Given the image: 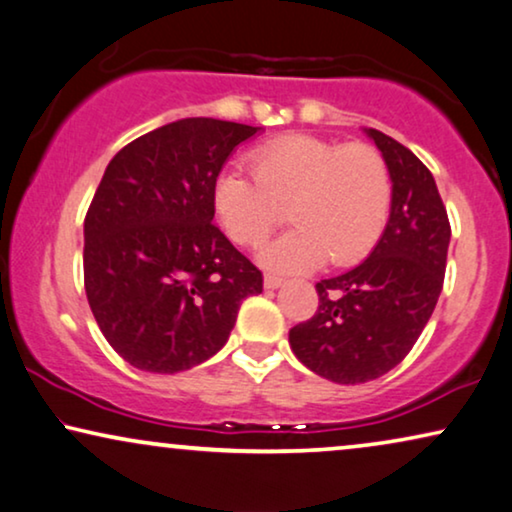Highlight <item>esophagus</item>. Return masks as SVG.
Here are the masks:
<instances>
[{"mask_svg":"<svg viewBox=\"0 0 512 512\" xmlns=\"http://www.w3.org/2000/svg\"><path fill=\"white\" fill-rule=\"evenodd\" d=\"M283 283H285V278L276 276V274H267V276H264V288H267V290H276V288H281Z\"/></svg>","mask_w":512,"mask_h":512,"instance_id":"obj_1","label":"esophagus"}]
</instances>
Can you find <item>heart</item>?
<instances>
[{
  "mask_svg": "<svg viewBox=\"0 0 512 512\" xmlns=\"http://www.w3.org/2000/svg\"><path fill=\"white\" fill-rule=\"evenodd\" d=\"M252 175L229 168L217 177L213 201L229 238L255 248L283 222L290 234L262 250L271 269L356 264L384 234L393 182L384 156L365 142L290 133L250 154Z\"/></svg>",
  "mask_w": 512,
  "mask_h": 512,
  "instance_id": "1",
  "label": "heart"
}]
</instances>
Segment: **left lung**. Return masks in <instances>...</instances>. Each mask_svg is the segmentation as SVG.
<instances>
[{
  "mask_svg": "<svg viewBox=\"0 0 512 512\" xmlns=\"http://www.w3.org/2000/svg\"><path fill=\"white\" fill-rule=\"evenodd\" d=\"M367 135L391 170V217L363 264L316 283V313L290 330L295 356L337 384L403 363L438 304L452 236L431 170L377 128Z\"/></svg>",
  "mask_w": 512,
  "mask_h": 512,
  "instance_id": "1",
  "label": "left lung"
}]
</instances>
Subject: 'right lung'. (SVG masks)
Instances as JSON below:
<instances>
[{
    "instance_id": "obj_1",
    "label": "right lung",
    "mask_w": 512,
    "mask_h": 512,
    "mask_svg": "<svg viewBox=\"0 0 512 512\" xmlns=\"http://www.w3.org/2000/svg\"><path fill=\"white\" fill-rule=\"evenodd\" d=\"M260 128L180 119L109 161L84 220V285L100 332L126 363L173 374L227 344L262 271L213 222L217 175Z\"/></svg>"
}]
</instances>
